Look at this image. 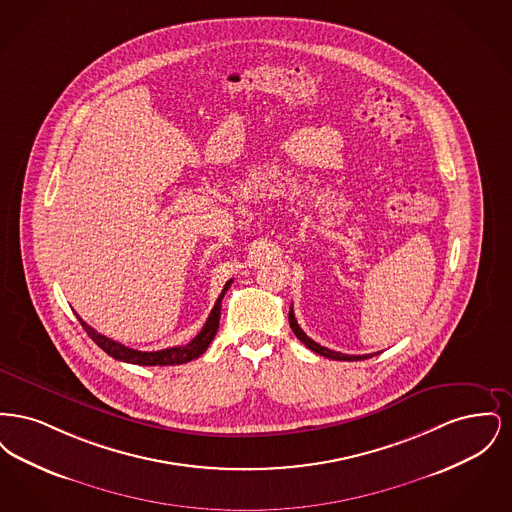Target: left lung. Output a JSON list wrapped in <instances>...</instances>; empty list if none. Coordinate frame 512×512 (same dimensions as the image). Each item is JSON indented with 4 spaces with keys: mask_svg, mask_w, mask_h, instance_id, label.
<instances>
[{
    "mask_svg": "<svg viewBox=\"0 0 512 512\" xmlns=\"http://www.w3.org/2000/svg\"><path fill=\"white\" fill-rule=\"evenodd\" d=\"M290 326H292L293 334L297 336V340L303 341L311 351H315L318 355H322V357H328V359H332V361H363V359H370L372 355H343L340 351H332V349H328V347H322V345H318L317 341L311 340L303 330H301V326L297 324V320L293 317V309H290ZM376 355V353H374Z\"/></svg>",
    "mask_w": 512,
    "mask_h": 512,
    "instance_id": "8db88e82",
    "label": "left lung"
}]
</instances>
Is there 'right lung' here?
Returning <instances> with one entry per match:
<instances>
[{
    "instance_id": "obj_1",
    "label": "right lung",
    "mask_w": 512,
    "mask_h": 512,
    "mask_svg": "<svg viewBox=\"0 0 512 512\" xmlns=\"http://www.w3.org/2000/svg\"><path fill=\"white\" fill-rule=\"evenodd\" d=\"M232 278L224 284L222 292H220L219 299L211 311L209 318L205 320L201 332L195 336L194 340L182 347H169V349H161V351H138V349H130L126 345H122L119 341L111 340V338H105L98 334L92 326H88L82 318L76 315V318L80 320L82 328L86 330V334L92 338V340L98 343L99 347L111 355L113 359L122 361V363H130V365H144V366H171V365H184V363H190L197 357H201L209 343L215 338L217 330H219L220 320V301L224 297V293L228 292V288L232 286Z\"/></svg>"
}]
</instances>
